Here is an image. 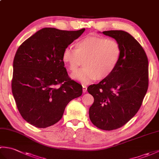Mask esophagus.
I'll use <instances>...</instances> for the list:
<instances>
[{
	"mask_svg": "<svg viewBox=\"0 0 159 159\" xmlns=\"http://www.w3.org/2000/svg\"><path fill=\"white\" fill-rule=\"evenodd\" d=\"M87 86L83 85V93H86V92H87Z\"/></svg>",
	"mask_w": 159,
	"mask_h": 159,
	"instance_id": "34e87169",
	"label": "esophagus"
}]
</instances>
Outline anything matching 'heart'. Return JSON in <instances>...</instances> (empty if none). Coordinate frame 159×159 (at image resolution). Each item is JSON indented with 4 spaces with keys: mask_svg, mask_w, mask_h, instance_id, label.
<instances>
[{
    "mask_svg": "<svg viewBox=\"0 0 159 159\" xmlns=\"http://www.w3.org/2000/svg\"><path fill=\"white\" fill-rule=\"evenodd\" d=\"M121 56L120 43L113 39L89 35L75 43V49L66 48L62 61L71 72L83 61V68L72 74L74 80L87 85L94 80H104L116 69Z\"/></svg>",
    "mask_w": 159,
    "mask_h": 159,
    "instance_id": "heart-1",
    "label": "heart"
}]
</instances>
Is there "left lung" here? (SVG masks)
<instances>
[{"mask_svg": "<svg viewBox=\"0 0 159 159\" xmlns=\"http://www.w3.org/2000/svg\"><path fill=\"white\" fill-rule=\"evenodd\" d=\"M120 43L121 56L113 74L88 87L94 102L89 115L100 129L113 130L126 124L139 110L148 88V59L140 43L124 31H106Z\"/></svg>", "mask_w": 159, "mask_h": 159, "instance_id": "left-lung-1", "label": "left lung"}]
</instances>
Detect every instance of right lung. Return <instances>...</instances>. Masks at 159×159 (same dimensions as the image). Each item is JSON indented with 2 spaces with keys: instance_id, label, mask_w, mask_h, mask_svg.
Instances as JSON below:
<instances>
[{
  "instance_id": "1",
  "label": "right lung",
  "mask_w": 159,
  "mask_h": 159,
  "mask_svg": "<svg viewBox=\"0 0 159 159\" xmlns=\"http://www.w3.org/2000/svg\"><path fill=\"white\" fill-rule=\"evenodd\" d=\"M85 30L43 28L17 50L11 90L20 115L30 124L43 128L57 123L67 104L82 95V85L67 74L62 53Z\"/></svg>"
}]
</instances>
